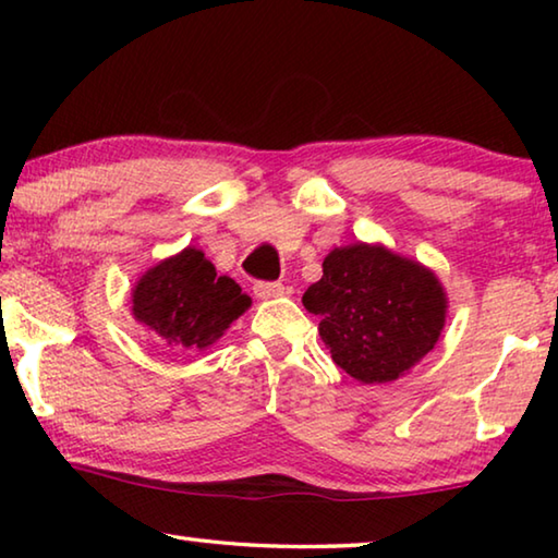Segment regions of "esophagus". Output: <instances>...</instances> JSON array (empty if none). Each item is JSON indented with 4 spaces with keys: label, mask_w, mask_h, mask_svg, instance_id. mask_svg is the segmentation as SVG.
I'll list each match as a JSON object with an SVG mask.
<instances>
[{
    "label": "esophagus",
    "mask_w": 558,
    "mask_h": 558,
    "mask_svg": "<svg viewBox=\"0 0 558 558\" xmlns=\"http://www.w3.org/2000/svg\"><path fill=\"white\" fill-rule=\"evenodd\" d=\"M253 292H256L258 300H272V298L286 295V288H282L280 282H256V286H253Z\"/></svg>",
    "instance_id": "obj_1"
}]
</instances>
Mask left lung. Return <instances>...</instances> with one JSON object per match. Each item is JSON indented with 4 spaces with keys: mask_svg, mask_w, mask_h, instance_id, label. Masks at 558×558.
<instances>
[{
    "mask_svg": "<svg viewBox=\"0 0 558 558\" xmlns=\"http://www.w3.org/2000/svg\"><path fill=\"white\" fill-rule=\"evenodd\" d=\"M302 305L319 317V337L337 366L362 384H386L436 347L448 292L423 263L356 241L327 253L323 278L305 290Z\"/></svg>",
    "mask_w": 558,
    "mask_h": 558,
    "instance_id": "8db88e82",
    "label": "left lung"
}]
</instances>
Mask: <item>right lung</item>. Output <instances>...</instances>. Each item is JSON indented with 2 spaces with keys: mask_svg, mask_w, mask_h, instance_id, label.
Wrapping results in <instances>:
<instances>
[{
  "mask_svg": "<svg viewBox=\"0 0 558 558\" xmlns=\"http://www.w3.org/2000/svg\"><path fill=\"white\" fill-rule=\"evenodd\" d=\"M132 317L172 352H204L219 342L251 298L229 276H216L202 248L186 245L155 263L130 292Z\"/></svg>",
  "mask_w": 558,
  "mask_h": 558,
  "instance_id": "obj_1",
  "label": "right lung"
}]
</instances>
